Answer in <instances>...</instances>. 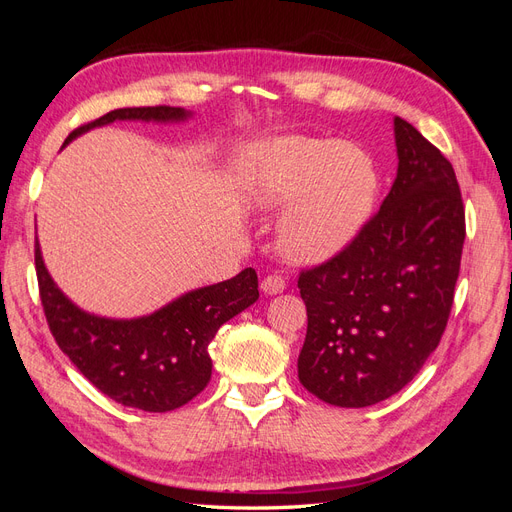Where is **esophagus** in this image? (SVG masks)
<instances>
[{
  "instance_id": "34e87169",
  "label": "esophagus",
  "mask_w": 512,
  "mask_h": 512,
  "mask_svg": "<svg viewBox=\"0 0 512 512\" xmlns=\"http://www.w3.org/2000/svg\"><path fill=\"white\" fill-rule=\"evenodd\" d=\"M286 288V282L282 280L280 275H267L265 280L260 282V290L269 294V297H273V294H282Z\"/></svg>"
}]
</instances>
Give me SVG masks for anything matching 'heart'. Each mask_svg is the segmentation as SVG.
<instances>
[{"label": "heart", "instance_id": "1", "mask_svg": "<svg viewBox=\"0 0 512 512\" xmlns=\"http://www.w3.org/2000/svg\"><path fill=\"white\" fill-rule=\"evenodd\" d=\"M237 188L258 211H280L275 241L294 265L342 254L376 209L380 175L354 143L301 134L260 138L237 158Z\"/></svg>", "mask_w": 512, "mask_h": 512}]
</instances>
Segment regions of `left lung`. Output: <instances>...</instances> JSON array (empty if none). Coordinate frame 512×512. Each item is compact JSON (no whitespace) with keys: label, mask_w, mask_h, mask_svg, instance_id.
<instances>
[{"label":"left lung","mask_w":512,"mask_h":512,"mask_svg":"<svg viewBox=\"0 0 512 512\" xmlns=\"http://www.w3.org/2000/svg\"><path fill=\"white\" fill-rule=\"evenodd\" d=\"M397 177L350 247L299 275L307 335L299 380L339 408L399 393L438 348L463 239L455 170L406 119H393Z\"/></svg>","instance_id":"obj_1"}]
</instances>
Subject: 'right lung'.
Returning <instances> with one entry per match:
<instances>
[{
  "mask_svg": "<svg viewBox=\"0 0 512 512\" xmlns=\"http://www.w3.org/2000/svg\"><path fill=\"white\" fill-rule=\"evenodd\" d=\"M192 115L177 106L117 108L74 130L64 147L113 121L179 123ZM36 273L44 316L61 352L98 391L145 412H170L203 391L211 380V339L258 299V275L247 267L226 282L185 292L153 314L106 318L85 312L61 292L44 265L38 237Z\"/></svg>",
  "mask_w": 512,
  "mask_h": 512,
  "instance_id": "right-lung-1",
  "label": "right lung"
}]
</instances>
